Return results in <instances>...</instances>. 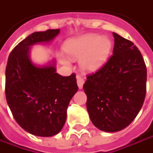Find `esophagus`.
<instances>
[{
    "mask_svg": "<svg viewBox=\"0 0 153 153\" xmlns=\"http://www.w3.org/2000/svg\"><path fill=\"white\" fill-rule=\"evenodd\" d=\"M77 85L79 86V89H82L83 84H84V79L80 76H77Z\"/></svg>",
    "mask_w": 153,
    "mask_h": 153,
    "instance_id": "1",
    "label": "esophagus"
}]
</instances>
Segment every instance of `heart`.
Masks as SVG:
<instances>
[{"instance_id":"heart-1","label":"heart","mask_w":153,"mask_h":153,"mask_svg":"<svg viewBox=\"0 0 153 153\" xmlns=\"http://www.w3.org/2000/svg\"><path fill=\"white\" fill-rule=\"evenodd\" d=\"M112 48V41L108 37L88 33L67 41L63 50L68 58L80 59L79 66L84 73L92 74L105 64Z\"/></svg>"}]
</instances>
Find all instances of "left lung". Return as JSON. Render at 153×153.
I'll return each mask as SVG.
<instances>
[{
  "mask_svg": "<svg viewBox=\"0 0 153 153\" xmlns=\"http://www.w3.org/2000/svg\"><path fill=\"white\" fill-rule=\"evenodd\" d=\"M114 48L108 61L83 85L91 121L100 130L115 132L128 126L140 111L146 92V67L138 48L112 33Z\"/></svg>",
  "mask_w": 153,
  "mask_h": 153,
  "instance_id": "left-lung-1",
  "label": "left lung"
}]
</instances>
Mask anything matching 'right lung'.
Listing matches in <instances>:
<instances>
[{"instance_id": "1", "label": "right lung", "mask_w": 153, "mask_h": 153, "mask_svg": "<svg viewBox=\"0 0 153 153\" xmlns=\"http://www.w3.org/2000/svg\"><path fill=\"white\" fill-rule=\"evenodd\" d=\"M59 29L34 32L10 53L6 68V99L16 122L24 130L39 137L59 133L67 120V110L78 91L75 74L60 76L56 61L37 65L31 48L49 44Z\"/></svg>"}]
</instances>
